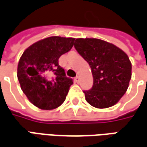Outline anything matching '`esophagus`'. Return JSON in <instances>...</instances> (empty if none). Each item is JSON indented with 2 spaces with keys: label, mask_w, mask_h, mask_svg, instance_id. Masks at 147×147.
<instances>
[{
  "label": "esophagus",
  "mask_w": 147,
  "mask_h": 147,
  "mask_svg": "<svg viewBox=\"0 0 147 147\" xmlns=\"http://www.w3.org/2000/svg\"><path fill=\"white\" fill-rule=\"evenodd\" d=\"M74 81H75V82H77V83H78L80 81V78L78 77V76H76L75 78H74Z\"/></svg>",
  "instance_id": "1"
}]
</instances>
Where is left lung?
Instances as JSON below:
<instances>
[{
	"mask_svg": "<svg viewBox=\"0 0 147 147\" xmlns=\"http://www.w3.org/2000/svg\"><path fill=\"white\" fill-rule=\"evenodd\" d=\"M76 50L89 63L94 83L84 90L86 100L96 108H108L121 99L131 78V62L114 45L97 38H78Z\"/></svg>",
	"mask_w": 147,
	"mask_h": 147,
	"instance_id": "1",
	"label": "left lung"
}]
</instances>
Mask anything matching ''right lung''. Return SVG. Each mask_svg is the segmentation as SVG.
Returning <instances> with one entry per match:
<instances>
[{
    "mask_svg": "<svg viewBox=\"0 0 147 147\" xmlns=\"http://www.w3.org/2000/svg\"><path fill=\"white\" fill-rule=\"evenodd\" d=\"M74 41L72 37H47L30 45L21 55L18 66L21 90L29 102L41 110L60 106L74 83L58 64L59 57L71 49Z\"/></svg>",
    "mask_w": 147,
    "mask_h": 147,
    "instance_id": "obj_1",
    "label": "right lung"
}]
</instances>
